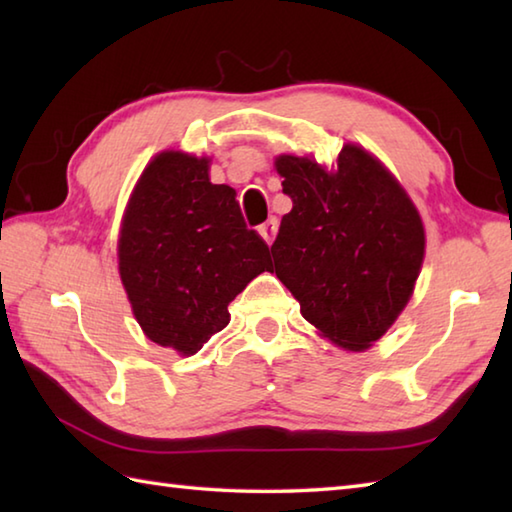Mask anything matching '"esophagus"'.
Listing matches in <instances>:
<instances>
[{
	"mask_svg": "<svg viewBox=\"0 0 512 512\" xmlns=\"http://www.w3.org/2000/svg\"><path fill=\"white\" fill-rule=\"evenodd\" d=\"M277 231H279V222H277V217H268V220L259 226V235L264 237V242L266 244H273L275 242V235H277Z\"/></svg>",
	"mask_w": 512,
	"mask_h": 512,
	"instance_id": "34e87169",
	"label": "esophagus"
}]
</instances>
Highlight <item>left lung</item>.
Returning a JSON list of instances; mask_svg holds the SVG:
<instances>
[{"instance_id":"obj_1","label":"left lung","mask_w":512,"mask_h":512,"mask_svg":"<svg viewBox=\"0 0 512 512\" xmlns=\"http://www.w3.org/2000/svg\"><path fill=\"white\" fill-rule=\"evenodd\" d=\"M275 167L292 200L270 246L275 273L321 336L363 352L411 299L424 259L420 213L358 145H343L334 171L299 156Z\"/></svg>"}]
</instances>
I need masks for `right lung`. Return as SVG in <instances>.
I'll list each match as a JSON object with an SVG mask.
<instances>
[{"label":"right lung","mask_w":512,"mask_h":512,"mask_svg":"<svg viewBox=\"0 0 512 512\" xmlns=\"http://www.w3.org/2000/svg\"><path fill=\"white\" fill-rule=\"evenodd\" d=\"M270 270L235 189L209 180V158L162 151L145 167L123 215L118 273L147 339L191 356L224 330L231 303Z\"/></svg>","instance_id":"right-lung-1"}]
</instances>
